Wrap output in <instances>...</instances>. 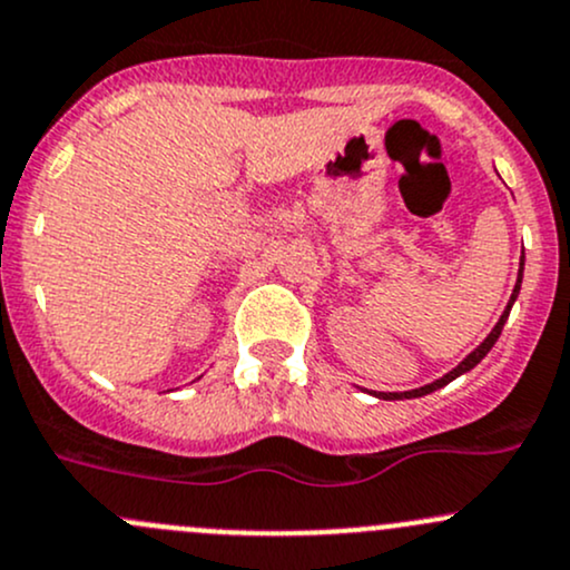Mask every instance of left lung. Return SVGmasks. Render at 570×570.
Returning <instances> with one entry per match:
<instances>
[{
	"label": "left lung",
	"instance_id": "8db88e82",
	"mask_svg": "<svg viewBox=\"0 0 570 570\" xmlns=\"http://www.w3.org/2000/svg\"><path fill=\"white\" fill-rule=\"evenodd\" d=\"M522 273H524V254H522V267H519V278H517V286H513V295H511V301H508L505 311H502L500 322H497V325L491 327V333L487 335V338H483V344L478 346V350H472L470 355H466L464 361H461V363L456 365V368H453V371H448L445 376H440V380H434V382H431V385L415 387V391H404V393H376V395H380V399H385V401H395V399H421V395H426V393H434V391H440V387H445L448 382H453V380H456V376L466 374V371H470V368H475V365L481 363L483 357L489 355V350H491V346L497 344V338H500V333H502V325H505L508 314H511V305L517 303V297H519V289H522Z\"/></svg>",
	"mask_w": 570,
	"mask_h": 570
}]
</instances>
